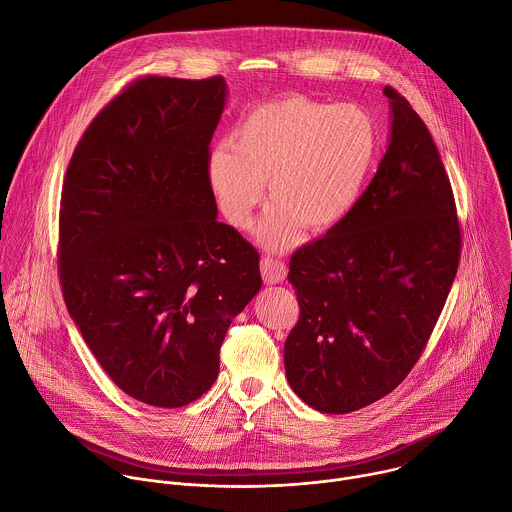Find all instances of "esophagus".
<instances>
[{
  "label": "esophagus",
  "mask_w": 512,
  "mask_h": 512,
  "mask_svg": "<svg viewBox=\"0 0 512 512\" xmlns=\"http://www.w3.org/2000/svg\"><path fill=\"white\" fill-rule=\"evenodd\" d=\"M287 275V267L273 257H263L261 259V277L265 283L273 285V283H281Z\"/></svg>",
  "instance_id": "1"
}]
</instances>
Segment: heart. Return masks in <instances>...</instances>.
Masks as SVG:
<instances>
[{
	"label": "heart",
	"mask_w": 512,
	"mask_h": 512,
	"mask_svg": "<svg viewBox=\"0 0 512 512\" xmlns=\"http://www.w3.org/2000/svg\"><path fill=\"white\" fill-rule=\"evenodd\" d=\"M379 156V127L360 105L289 95L253 107L231 143L210 152L208 186L225 221L245 231L265 200L257 239L267 249L294 245L306 227L328 233L356 208Z\"/></svg>",
	"instance_id": "b5f03b06"
}]
</instances>
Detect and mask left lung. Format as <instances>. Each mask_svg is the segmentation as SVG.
I'll return each mask as SVG.
<instances>
[{
    "label": "left lung",
    "instance_id": "obj_1",
    "mask_svg": "<svg viewBox=\"0 0 512 512\" xmlns=\"http://www.w3.org/2000/svg\"><path fill=\"white\" fill-rule=\"evenodd\" d=\"M387 152L342 225L291 255L300 320L283 346L294 393L322 413L389 395L413 369L460 263L446 168L405 97L385 87Z\"/></svg>",
    "mask_w": 512,
    "mask_h": 512
}]
</instances>
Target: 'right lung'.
Wrapping results in <instances>:
<instances>
[{"label": "right lung", "mask_w": 512, "mask_h": 512, "mask_svg": "<svg viewBox=\"0 0 512 512\" xmlns=\"http://www.w3.org/2000/svg\"><path fill=\"white\" fill-rule=\"evenodd\" d=\"M223 77H143L89 125L60 202V283L111 381L184 407L218 377V350L261 289L259 253L216 221L208 143Z\"/></svg>", "instance_id": "1"}]
</instances>
